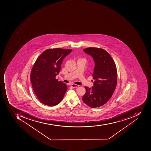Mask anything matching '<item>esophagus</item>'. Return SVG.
I'll return each instance as SVG.
<instances>
[{"label":"esophagus","mask_w":151,"mask_h":151,"mask_svg":"<svg viewBox=\"0 0 151 151\" xmlns=\"http://www.w3.org/2000/svg\"><path fill=\"white\" fill-rule=\"evenodd\" d=\"M71 86L73 88H77L79 86V85L75 84H71Z\"/></svg>","instance_id":"obj_1"}]
</instances>
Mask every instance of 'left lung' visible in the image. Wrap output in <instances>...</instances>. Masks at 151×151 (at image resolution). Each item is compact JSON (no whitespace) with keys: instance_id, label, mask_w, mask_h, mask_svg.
<instances>
[{"instance_id":"8db88e82","label":"left lung","mask_w":151,"mask_h":151,"mask_svg":"<svg viewBox=\"0 0 151 151\" xmlns=\"http://www.w3.org/2000/svg\"><path fill=\"white\" fill-rule=\"evenodd\" d=\"M83 51L93 57L95 67L92 74L94 86L91 88L85 86L86 93L82 100L90 107H99L109 100L115 90L116 66L110 55L104 49L89 47Z\"/></svg>"}]
</instances>
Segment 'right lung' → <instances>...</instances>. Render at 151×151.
<instances>
[{
  "label": "right lung",
  "mask_w": 151,
  "mask_h": 151,
  "mask_svg": "<svg viewBox=\"0 0 151 151\" xmlns=\"http://www.w3.org/2000/svg\"><path fill=\"white\" fill-rule=\"evenodd\" d=\"M71 49H49L37 59L31 72L30 79L33 91L40 101L49 106H55L61 102L68 89L67 85L58 81L55 76L60 71L65 57Z\"/></svg>",
  "instance_id": "add662e5"
}]
</instances>
